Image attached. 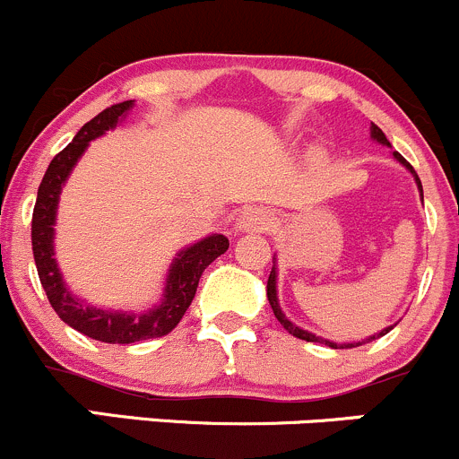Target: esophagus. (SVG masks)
I'll return each mask as SVG.
<instances>
[{
	"label": "esophagus",
	"instance_id": "1",
	"mask_svg": "<svg viewBox=\"0 0 459 459\" xmlns=\"http://www.w3.org/2000/svg\"><path fill=\"white\" fill-rule=\"evenodd\" d=\"M239 230H253V233H264L273 226V215L266 209H248L239 217Z\"/></svg>",
	"mask_w": 459,
	"mask_h": 459
}]
</instances>
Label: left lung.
I'll list each match as a JSON object with an SVG mask.
<instances>
[{
    "label": "left lung",
    "instance_id": "obj_1",
    "mask_svg": "<svg viewBox=\"0 0 459 459\" xmlns=\"http://www.w3.org/2000/svg\"><path fill=\"white\" fill-rule=\"evenodd\" d=\"M371 138H374V141H378V143H383V144H389L387 138H385L383 129H380L378 125H374V123H371ZM394 156H395V160H398V162H403V165L407 167L409 171L413 173V176H416L418 189H420V193H422L420 178H418V173L413 171V167L409 165V162L404 160V158L400 156L398 152H394ZM266 290H268V301H270V307H273V312H274V316H277V321L281 323V325L286 327V330L290 332L292 336H297V339H301V341H307V343H325V345L334 347V350H347V347H359V345H365V343H369V341L378 339V336H385V334H387V332L392 330V327H394V325H392V327H387V330H383V332H380V334H374V336H371V339L359 341V343H330V341H323V339H318V336L312 334V332H306V330H301V327L292 325V323L288 321L286 315H283V312H281V307H279V301H277V273H274V268L270 270V277H268V286H266Z\"/></svg>",
    "mask_w": 459,
    "mask_h": 459
}]
</instances>
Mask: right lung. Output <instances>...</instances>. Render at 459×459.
<instances>
[{"instance_id": "obj_1", "label": "right lung", "mask_w": 459, "mask_h": 459, "mask_svg": "<svg viewBox=\"0 0 459 459\" xmlns=\"http://www.w3.org/2000/svg\"><path fill=\"white\" fill-rule=\"evenodd\" d=\"M132 105V100H123V103H116L112 108L103 109L81 127L74 141L67 144L64 152L52 158L50 167H48L41 185H39L30 230L39 281H41L48 301L55 307L56 315L81 334L112 345H127L169 334L180 323V318L185 316L186 307L191 306L204 268L229 250V239L224 235H213V238H206L202 242L193 244L191 248L182 250L176 262H173L171 270H169L165 299H162L160 306L144 312V315H120V312L96 310V307L83 306L79 299L67 292L55 257H52L55 255V250H52V235H55L52 226H55L61 185L70 176L72 167L76 165V160L85 152L90 141L112 129L118 123L120 116L127 112Z\"/></svg>"}]
</instances>
